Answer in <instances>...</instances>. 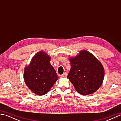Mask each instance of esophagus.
I'll list each match as a JSON object with an SVG mask.
<instances>
[{"label":"esophagus","mask_w":121,"mask_h":121,"mask_svg":"<svg viewBox=\"0 0 121 121\" xmlns=\"http://www.w3.org/2000/svg\"><path fill=\"white\" fill-rule=\"evenodd\" d=\"M67 75H68V74H67V73H64L62 75H61V78H66V76H67Z\"/></svg>","instance_id":"obj_1"}]
</instances>
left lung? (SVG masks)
<instances>
[{
    "label": "left lung",
    "instance_id": "8db88e82",
    "mask_svg": "<svg viewBox=\"0 0 121 121\" xmlns=\"http://www.w3.org/2000/svg\"><path fill=\"white\" fill-rule=\"evenodd\" d=\"M71 69L68 78L81 95H88L96 92L103 83L104 66L92 53L82 50L78 55L69 58Z\"/></svg>",
    "mask_w": 121,
    "mask_h": 121
}]
</instances>
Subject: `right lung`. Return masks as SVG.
Masks as SVG:
<instances>
[{
  "label": "right lung",
  "mask_w": 121,
  "mask_h": 121,
  "mask_svg": "<svg viewBox=\"0 0 121 121\" xmlns=\"http://www.w3.org/2000/svg\"><path fill=\"white\" fill-rule=\"evenodd\" d=\"M50 60L51 57L46 52L39 51L24 69L25 83L35 95L47 94L59 78Z\"/></svg>",
  "instance_id": "obj_1"
}]
</instances>
